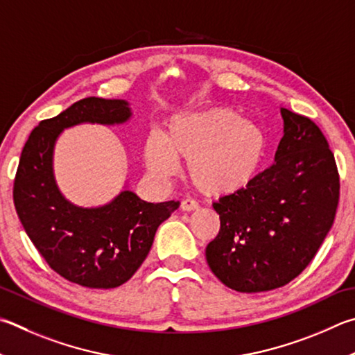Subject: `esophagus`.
Wrapping results in <instances>:
<instances>
[{"mask_svg": "<svg viewBox=\"0 0 355 355\" xmlns=\"http://www.w3.org/2000/svg\"><path fill=\"white\" fill-rule=\"evenodd\" d=\"M182 209L183 211H196V209H198V203L196 202V200H192V198H184L183 202H182Z\"/></svg>", "mask_w": 355, "mask_h": 355, "instance_id": "obj_1", "label": "esophagus"}]
</instances>
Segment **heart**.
<instances>
[{"instance_id":"b5f03b06","label":"heart","mask_w":355,"mask_h":355,"mask_svg":"<svg viewBox=\"0 0 355 355\" xmlns=\"http://www.w3.org/2000/svg\"><path fill=\"white\" fill-rule=\"evenodd\" d=\"M267 152L262 127L227 107L173 116L163 135L144 144V163L152 175L167 182L188 161L192 184L206 196L234 194L253 182Z\"/></svg>"}]
</instances>
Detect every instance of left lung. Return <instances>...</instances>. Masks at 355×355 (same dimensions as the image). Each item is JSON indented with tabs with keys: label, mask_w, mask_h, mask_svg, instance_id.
I'll return each mask as SVG.
<instances>
[{
	"label": "left lung",
	"mask_w": 355,
	"mask_h": 355,
	"mask_svg": "<svg viewBox=\"0 0 355 355\" xmlns=\"http://www.w3.org/2000/svg\"><path fill=\"white\" fill-rule=\"evenodd\" d=\"M275 163L247 188L212 203L220 231L206 247L211 272L242 293L288 284L317 254L337 212L340 178L329 144L309 118L281 107Z\"/></svg>",
	"instance_id": "8db88e82"
}]
</instances>
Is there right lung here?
Instances as JSON below:
<instances>
[{"label":"right lung","mask_w":355,"mask_h":355,"mask_svg":"<svg viewBox=\"0 0 355 355\" xmlns=\"http://www.w3.org/2000/svg\"><path fill=\"white\" fill-rule=\"evenodd\" d=\"M132 116L124 99L85 98L38 124L23 147L14 182L20 222L48 266L89 288H114L132 278L149 254L157 230L180 202L149 203L124 189L110 203L82 208L57 188L53 157L68 127L124 124Z\"/></svg>","instance_id":"1"}]
</instances>
